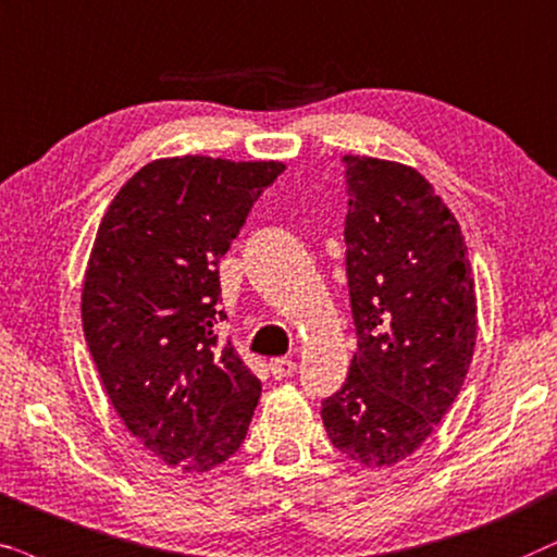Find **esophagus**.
Returning a JSON list of instances; mask_svg holds the SVG:
<instances>
[{"label": "esophagus", "instance_id": "34e87169", "mask_svg": "<svg viewBox=\"0 0 557 557\" xmlns=\"http://www.w3.org/2000/svg\"><path fill=\"white\" fill-rule=\"evenodd\" d=\"M298 364H295L293 359H287V356H277V359L270 361V374L274 380H285V376H290Z\"/></svg>", "mask_w": 557, "mask_h": 557}]
</instances>
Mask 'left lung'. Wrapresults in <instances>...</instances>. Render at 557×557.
I'll list each match as a JSON object with an SVG mask.
<instances>
[{
  "instance_id": "1",
  "label": "left lung",
  "mask_w": 557,
  "mask_h": 557,
  "mask_svg": "<svg viewBox=\"0 0 557 557\" xmlns=\"http://www.w3.org/2000/svg\"><path fill=\"white\" fill-rule=\"evenodd\" d=\"M344 168L356 354L321 418L341 454L374 469L418 450L454 405L476 295L461 226L418 170L359 154Z\"/></svg>"
}]
</instances>
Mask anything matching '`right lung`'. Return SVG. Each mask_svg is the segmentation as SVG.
Wrapping results in <instances>:
<instances>
[{
    "label": "right lung",
    "mask_w": 557,
    "mask_h": 557,
    "mask_svg": "<svg viewBox=\"0 0 557 557\" xmlns=\"http://www.w3.org/2000/svg\"><path fill=\"white\" fill-rule=\"evenodd\" d=\"M280 162H150L116 193L88 259L84 333L119 418L168 466L211 471L247 438L262 382L234 346L219 264Z\"/></svg>",
    "instance_id": "right-lung-1"
}]
</instances>
